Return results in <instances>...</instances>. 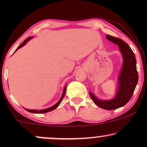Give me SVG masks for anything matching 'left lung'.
Masks as SVG:
<instances>
[{
  "mask_svg": "<svg viewBox=\"0 0 147 147\" xmlns=\"http://www.w3.org/2000/svg\"><path fill=\"white\" fill-rule=\"evenodd\" d=\"M106 39L118 45L123 58V65L118 76V88L113 99L101 100L98 99L92 92V100L100 108L106 110H114L126 104L131 98L138 83V76L136 70L135 55L130 47L119 38L106 35Z\"/></svg>",
  "mask_w": 147,
  "mask_h": 147,
  "instance_id": "1",
  "label": "left lung"
}]
</instances>
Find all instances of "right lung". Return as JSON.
Wrapping results in <instances>:
<instances>
[{
	"label": "right lung",
	"instance_id": "right-lung-1",
	"mask_svg": "<svg viewBox=\"0 0 147 147\" xmlns=\"http://www.w3.org/2000/svg\"><path fill=\"white\" fill-rule=\"evenodd\" d=\"M32 38H33V37H28L27 39H26L25 40V41H23V43H21V45H20L19 46V47H17V49H16V51H17V49H19V48H21V47H23V46L25 45V44L27 43V42L29 41L30 39H32ZM66 86H65V88H64V90H63V94H62L61 97V98H60V100H59V102H58L57 104H55V105L52 106V107H51V108H47V109L40 110H29V109H25V110H27V111L29 112H32V113H36V114H43V113H46V112H48L52 111V110H55V108H57V106L59 105L60 103H61V102L62 99H63V97H64V96H65V91H66Z\"/></svg>",
	"mask_w": 147,
	"mask_h": 147
}]
</instances>
